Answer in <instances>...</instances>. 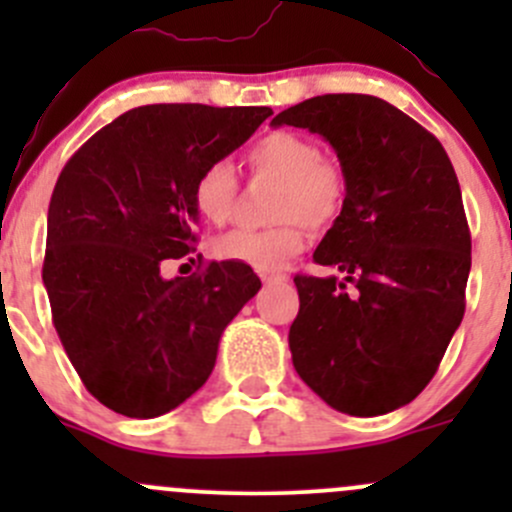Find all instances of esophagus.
<instances>
[{
	"label": "esophagus",
	"instance_id": "esophagus-1",
	"mask_svg": "<svg viewBox=\"0 0 512 512\" xmlns=\"http://www.w3.org/2000/svg\"><path fill=\"white\" fill-rule=\"evenodd\" d=\"M260 277L265 285H277V282L287 280V275H282V272H275V270H260Z\"/></svg>",
	"mask_w": 512,
	"mask_h": 512
}]
</instances>
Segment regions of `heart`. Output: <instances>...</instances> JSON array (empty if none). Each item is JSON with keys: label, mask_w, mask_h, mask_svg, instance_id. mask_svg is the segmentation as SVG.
Returning a JSON list of instances; mask_svg holds the SVG:
<instances>
[{"label": "heart", "mask_w": 512, "mask_h": 512, "mask_svg": "<svg viewBox=\"0 0 512 512\" xmlns=\"http://www.w3.org/2000/svg\"><path fill=\"white\" fill-rule=\"evenodd\" d=\"M247 165L255 175L280 180L272 198L270 218L275 225L237 227L213 242L220 260L242 262L255 270H275L304 247V225L314 230L337 223L347 203V175L337 160L322 156V148L307 136L272 131L250 146ZM240 183L235 168L225 160L205 165L193 183V205L200 218L225 225L235 213Z\"/></svg>", "instance_id": "obj_1"}]
</instances>
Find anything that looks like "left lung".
<instances>
[{
  "label": "left lung",
  "instance_id": "left-lung-1",
  "mask_svg": "<svg viewBox=\"0 0 512 512\" xmlns=\"http://www.w3.org/2000/svg\"><path fill=\"white\" fill-rule=\"evenodd\" d=\"M272 126L324 136L347 175L342 215L314 250L344 280L294 277V369L342 414H389L426 389L466 312L471 230L456 170L433 133L376 96L307 98Z\"/></svg>",
  "mask_w": 512,
  "mask_h": 512
}]
</instances>
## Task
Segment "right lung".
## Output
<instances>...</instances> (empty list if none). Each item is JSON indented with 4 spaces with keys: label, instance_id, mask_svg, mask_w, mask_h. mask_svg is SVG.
<instances>
[{
    "label": "right lung",
    "instance_id": "right-lung-1",
    "mask_svg": "<svg viewBox=\"0 0 512 512\" xmlns=\"http://www.w3.org/2000/svg\"><path fill=\"white\" fill-rule=\"evenodd\" d=\"M270 116L267 106H138L61 170L41 267L51 322L89 394L116 414L156 418L190 399L225 327L262 287L232 260L200 267L198 257V272L175 280L160 267L195 252L200 170Z\"/></svg>",
    "mask_w": 512,
    "mask_h": 512
}]
</instances>
